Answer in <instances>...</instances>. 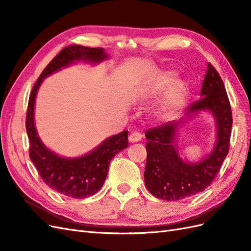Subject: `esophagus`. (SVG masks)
<instances>
[{
  "label": "esophagus",
  "mask_w": 251,
  "mask_h": 251,
  "mask_svg": "<svg viewBox=\"0 0 251 251\" xmlns=\"http://www.w3.org/2000/svg\"><path fill=\"white\" fill-rule=\"evenodd\" d=\"M142 139V135L141 133L139 132H133L132 134H130V136H128V141L130 142H138Z\"/></svg>",
  "instance_id": "obj_1"
}]
</instances>
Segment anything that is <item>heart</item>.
<instances>
[{"label": "heart", "instance_id": "b5f03b06", "mask_svg": "<svg viewBox=\"0 0 251 251\" xmlns=\"http://www.w3.org/2000/svg\"><path fill=\"white\" fill-rule=\"evenodd\" d=\"M175 77L176 75L172 71L160 72L151 79L143 93L146 98L155 100L167 91L156 112L157 117L163 120L171 119L183 107L188 97L186 83L181 80L175 81Z\"/></svg>", "mask_w": 251, "mask_h": 251}]
</instances>
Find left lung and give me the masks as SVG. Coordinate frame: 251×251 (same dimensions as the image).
<instances>
[{
  "instance_id": "1",
  "label": "left lung",
  "mask_w": 251,
  "mask_h": 251,
  "mask_svg": "<svg viewBox=\"0 0 251 251\" xmlns=\"http://www.w3.org/2000/svg\"><path fill=\"white\" fill-rule=\"evenodd\" d=\"M201 98L187 108L186 115L209 110L217 124V142L211 153L197 163L183 161L175 144V135L184 120L166 123L146 132L148 142L144 183L156 198L177 201L209 186L229 151L232 113L225 86L210 63L202 83Z\"/></svg>"
}]
</instances>
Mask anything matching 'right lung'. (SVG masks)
Segmentation results:
<instances>
[{
	"label": "right lung",
	"mask_w": 251,
	"mask_h": 251,
	"mask_svg": "<svg viewBox=\"0 0 251 251\" xmlns=\"http://www.w3.org/2000/svg\"><path fill=\"white\" fill-rule=\"evenodd\" d=\"M108 58L102 48H89L71 45L65 47L45 68L37 78L29 96L26 131L29 138V156L41 178L50 188L75 199H82L96 194L107 178L109 164L113 157L127 148V131L114 135L102 141L91 153L79 158H64L44 146L35 130V96L45 77L74 60L100 63Z\"/></svg>",
	"instance_id": "1"
}]
</instances>
